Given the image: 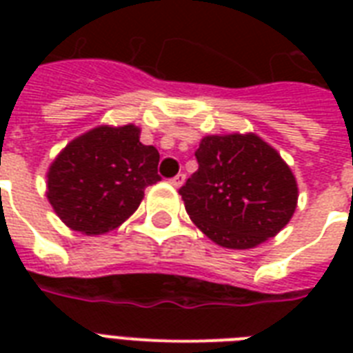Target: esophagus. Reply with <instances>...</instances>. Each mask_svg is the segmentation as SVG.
I'll use <instances>...</instances> for the list:
<instances>
[{
	"mask_svg": "<svg viewBox=\"0 0 353 353\" xmlns=\"http://www.w3.org/2000/svg\"><path fill=\"white\" fill-rule=\"evenodd\" d=\"M183 183H185V174H177L176 177H172L170 179V185L172 187H181Z\"/></svg>",
	"mask_w": 353,
	"mask_h": 353,
	"instance_id": "obj_1",
	"label": "esophagus"
}]
</instances>
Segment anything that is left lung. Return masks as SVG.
<instances>
[{"instance_id":"left-lung-1","label":"left lung","mask_w":353,"mask_h":353,"mask_svg":"<svg viewBox=\"0 0 353 353\" xmlns=\"http://www.w3.org/2000/svg\"><path fill=\"white\" fill-rule=\"evenodd\" d=\"M198 172L179 188L198 229L227 249H251L279 234L296 209L295 176L254 133L207 135Z\"/></svg>"}]
</instances>
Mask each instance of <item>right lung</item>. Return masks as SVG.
<instances>
[{"mask_svg":"<svg viewBox=\"0 0 353 353\" xmlns=\"http://www.w3.org/2000/svg\"><path fill=\"white\" fill-rule=\"evenodd\" d=\"M141 130L99 126L65 146L47 172V199L73 231L104 234L126 221L161 181L159 152L139 141Z\"/></svg>","mask_w":353,"mask_h":353,"instance_id":"obj_1","label":"right lung"}]
</instances>
